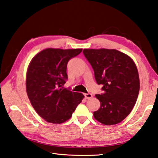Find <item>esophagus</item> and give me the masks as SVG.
Here are the masks:
<instances>
[{"instance_id":"obj_1","label":"esophagus","mask_w":158,"mask_h":158,"mask_svg":"<svg viewBox=\"0 0 158 158\" xmlns=\"http://www.w3.org/2000/svg\"><path fill=\"white\" fill-rule=\"evenodd\" d=\"M84 96H85V98H86V99H90V98H91L93 97V95H92L91 93H85Z\"/></svg>"}]
</instances>
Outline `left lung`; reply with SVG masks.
<instances>
[{"instance_id": "8db88e82", "label": "left lung", "mask_w": 158, "mask_h": 158, "mask_svg": "<svg viewBox=\"0 0 158 158\" xmlns=\"http://www.w3.org/2000/svg\"><path fill=\"white\" fill-rule=\"evenodd\" d=\"M84 56L94 70L103 93L95 95L100 107L93 112L101 123H119L132 111L139 91L138 70L133 60L116 49H84Z\"/></svg>"}]
</instances>
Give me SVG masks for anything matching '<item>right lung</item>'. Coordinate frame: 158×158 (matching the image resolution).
Masks as SVG:
<instances>
[{"instance_id": "add662e5", "label": "right lung", "mask_w": 158, "mask_h": 158, "mask_svg": "<svg viewBox=\"0 0 158 158\" xmlns=\"http://www.w3.org/2000/svg\"><path fill=\"white\" fill-rule=\"evenodd\" d=\"M82 49L49 48L36 54L26 74V92L35 110L45 121L60 124L69 119L84 95L63 88L67 65Z\"/></svg>"}]
</instances>
